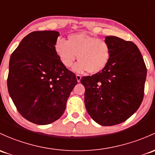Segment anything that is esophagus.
<instances>
[{"mask_svg":"<svg viewBox=\"0 0 155 155\" xmlns=\"http://www.w3.org/2000/svg\"><path fill=\"white\" fill-rule=\"evenodd\" d=\"M81 79H82V76L79 74H76V79H77V82H79L81 81Z\"/></svg>","mask_w":155,"mask_h":155,"instance_id":"1","label":"esophagus"}]
</instances>
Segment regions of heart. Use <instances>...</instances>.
<instances>
[{
    "mask_svg": "<svg viewBox=\"0 0 155 155\" xmlns=\"http://www.w3.org/2000/svg\"><path fill=\"white\" fill-rule=\"evenodd\" d=\"M55 51L66 68L72 66L77 55L79 61L75 66V71L87 70L91 74L101 72L108 64L111 55L106 41L82 32L71 34L68 41L58 38L55 44Z\"/></svg>",
    "mask_w": 155,
    "mask_h": 155,
    "instance_id": "b5f03b06",
    "label": "heart"
}]
</instances>
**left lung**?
Masks as SVG:
<instances>
[{
	"mask_svg": "<svg viewBox=\"0 0 155 155\" xmlns=\"http://www.w3.org/2000/svg\"><path fill=\"white\" fill-rule=\"evenodd\" d=\"M111 55L101 72L83 76L84 104L98 124L110 126L123 123L140 106L144 96L146 69L136 45L116 36H106Z\"/></svg>",
	"mask_w": 155,
	"mask_h": 155,
	"instance_id": "left-lung-1",
	"label": "left lung"
}]
</instances>
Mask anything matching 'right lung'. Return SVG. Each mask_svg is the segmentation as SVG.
<instances>
[{
    "label": "right lung",
    "instance_id": "obj_1",
    "mask_svg": "<svg viewBox=\"0 0 155 155\" xmlns=\"http://www.w3.org/2000/svg\"><path fill=\"white\" fill-rule=\"evenodd\" d=\"M58 35L56 31L31 32L9 60V94L20 114L35 124L59 119L77 84L75 73L61 64L55 51Z\"/></svg>",
    "mask_w": 155,
    "mask_h": 155
}]
</instances>
